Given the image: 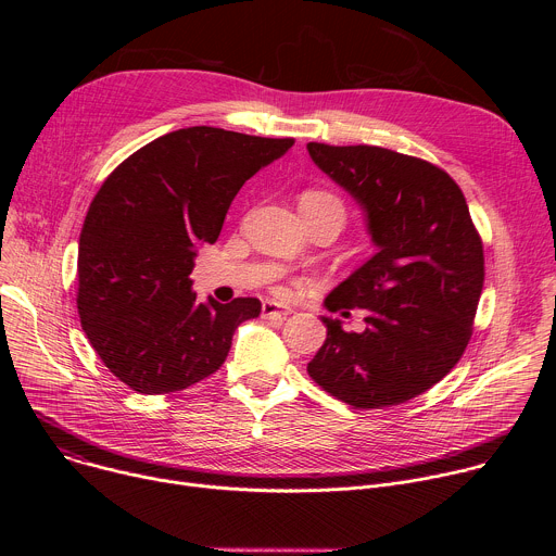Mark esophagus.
Returning <instances> with one entry per match:
<instances>
[{"label": "esophagus", "mask_w": 556, "mask_h": 556, "mask_svg": "<svg viewBox=\"0 0 556 556\" xmlns=\"http://www.w3.org/2000/svg\"><path fill=\"white\" fill-rule=\"evenodd\" d=\"M262 314L266 316V319H275V316H288V314H292V307L281 305V303H275V301H264Z\"/></svg>", "instance_id": "34e87169"}]
</instances>
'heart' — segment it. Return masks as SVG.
<instances>
[{
  "label": "heart",
  "instance_id": "b5f03b06",
  "mask_svg": "<svg viewBox=\"0 0 556 556\" xmlns=\"http://www.w3.org/2000/svg\"><path fill=\"white\" fill-rule=\"evenodd\" d=\"M303 198H321V200H332V202H337L330 193H316V191H314V193H305ZM337 204H339V202H337Z\"/></svg>",
  "mask_w": 556,
  "mask_h": 556
}]
</instances>
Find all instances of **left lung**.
I'll return each instance as SVG.
<instances>
[{
    "label": "left lung",
    "mask_w": 556,
    "mask_h": 556,
    "mask_svg": "<svg viewBox=\"0 0 556 556\" xmlns=\"http://www.w3.org/2000/svg\"><path fill=\"white\" fill-rule=\"evenodd\" d=\"M307 153L361 206L376 249L326 299L369 309L365 330L321 316L328 337L307 374L352 407L401 405L442 380L470 339L484 286L480 235L459 187L420 157L321 142Z\"/></svg>",
    "instance_id": "obj_1"
}]
</instances>
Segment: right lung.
<instances>
[{
	"instance_id": "1",
	"label": "right lung",
	"mask_w": 556,
	"mask_h": 556,
	"mask_svg": "<svg viewBox=\"0 0 556 556\" xmlns=\"http://www.w3.org/2000/svg\"><path fill=\"white\" fill-rule=\"evenodd\" d=\"M217 127L151 140L112 172L78 240V316L105 367L138 393L187 389L222 367L260 299L204 303L189 277L232 198L292 147Z\"/></svg>"
}]
</instances>
